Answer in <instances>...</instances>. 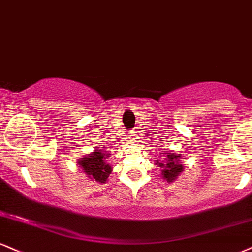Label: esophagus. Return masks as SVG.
I'll use <instances>...</instances> for the list:
<instances>
[{"label": "esophagus", "mask_w": 252, "mask_h": 252, "mask_svg": "<svg viewBox=\"0 0 252 252\" xmlns=\"http://www.w3.org/2000/svg\"><path fill=\"white\" fill-rule=\"evenodd\" d=\"M129 134H131V136H132V139H135V138H134V136L136 135V132H135V131H133V132H131V133H129Z\"/></svg>", "instance_id": "1"}]
</instances>
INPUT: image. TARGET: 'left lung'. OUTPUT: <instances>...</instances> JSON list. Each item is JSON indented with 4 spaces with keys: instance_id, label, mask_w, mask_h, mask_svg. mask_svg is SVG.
Segmentation results:
<instances>
[{
    "instance_id": "left-lung-1",
    "label": "left lung",
    "mask_w": 252,
    "mask_h": 252,
    "mask_svg": "<svg viewBox=\"0 0 252 252\" xmlns=\"http://www.w3.org/2000/svg\"><path fill=\"white\" fill-rule=\"evenodd\" d=\"M180 158H181V155L167 153V163L157 162V164H159L161 168H163V166L165 167L162 170V175L167 181L172 182L173 180H175L176 176L179 175L180 172H182L183 170V167L179 163Z\"/></svg>"
}]
</instances>
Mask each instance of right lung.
Listing matches in <instances>:
<instances>
[{"label": "right lung", "mask_w": 252, "mask_h": 252, "mask_svg": "<svg viewBox=\"0 0 252 252\" xmlns=\"http://www.w3.org/2000/svg\"><path fill=\"white\" fill-rule=\"evenodd\" d=\"M107 155H110V153L105 155L104 152L95 151L91 157L79 160V166L82 167L83 170H85L89 176H91V179H94L95 181L100 183H105L112 169L110 164L105 161V158Z\"/></svg>", "instance_id": "add662e5"}]
</instances>
